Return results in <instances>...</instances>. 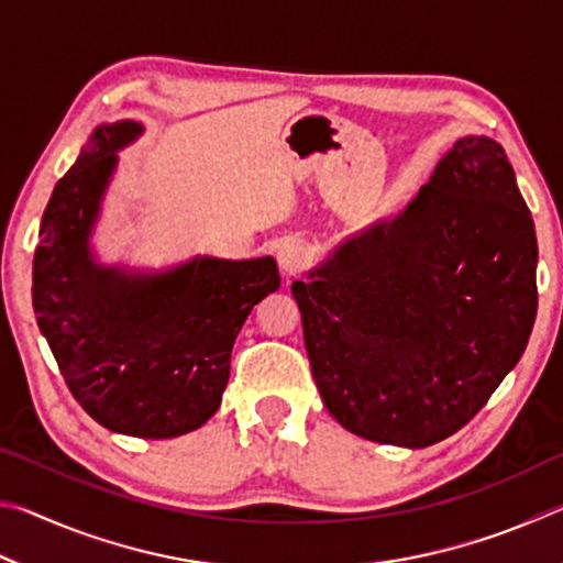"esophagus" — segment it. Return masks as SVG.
I'll return each instance as SVG.
<instances>
[{"label": "esophagus", "mask_w": 563, "mask_h": 563, "mask_svg": "<svg viewBox=\"0 0 563 563\" xmlns=\"http://www.w3.org/2000/svg\"><path fill=\"white\" fill-rule=\"evenodd\" d=\"M305 261H308V253L300 243H283L278 247V265L283 275H295L305 268Z\"/></svg>", "instance_id": "1"}]
</instances>
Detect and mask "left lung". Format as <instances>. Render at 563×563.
Listing matches in <instances>:
<instances>
[{
    "mask_svg": "<svg viewBox=\"0 0 563 563\" xmlns=\"http://www.w3.org/2000/svg\"><path fill=\"white\" fill-rule=\"evenodd\" d=\"M537 261L504 148L460 139L402 213L292 283L328 412L412 450L462 430L527 350Z\"/></svg>",
    "mask_w": 563,
    "mask_h": 563,
    "instance_id": "1",
    "label": "left lung"
}]
</instances>
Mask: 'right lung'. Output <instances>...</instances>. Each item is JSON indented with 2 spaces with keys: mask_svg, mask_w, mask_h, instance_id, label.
Segmentation results:
<instances>
[{
  "mask_svg": "<svg viewBox=\"0 0 563 563\" xmlns=\"http://www.w3.org/2000/svg\"><path fill=\"white\" fill-rule=\"evenodd\" d=\"M136 121L101 123L54 186L34 253L32 302L76 402L111 432L170 440L221 407L253 305L280 288L265 258L196 255L161 273L93 261L91 231Z\"/></svg>",
  "mask_w": 563,
  "mask_h": 563,
  "instance_id": "right-lung-1",
  "label": "right lung"
}]
</instances>
